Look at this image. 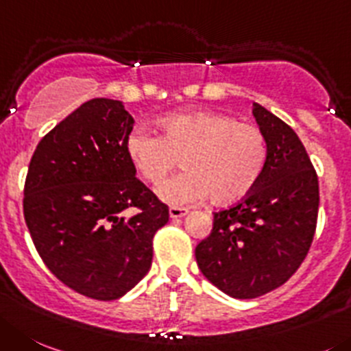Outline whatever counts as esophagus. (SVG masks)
<instances>
[{"label":"esophagus","instance_id":"obj_1","mask_svg":"<svg viewBox=\"0 0 351 351\" xmlns=\"http://www.w3.org/2000/svg\"><path fill=\"white\" fill-rule=\"evenodd\" d=\"M189 213V209L186 208H178V206H173V208H169V216H171L173 220H178V218H183V216Z\"/></svg>","mask_w":351,"mask_h":351}]
</instances>
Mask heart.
Segmentation results:
<instances>
[{"instance_id": "b5f03b06", "label": "heart", "mask_w": 351, "mask_h": 351, "mask_svg": "<svg viewBox=\"0 0 351 351\" xmlns=\"http://www.w3.org/2000/svg\"><path fill=\"white\" fill-rule=\"evenodd\" d=\"M159 136L147 130L128 135L126 156L140 178L157 185L180 160L184 171L157 189L171 206L209 197L215 206L241 201L263 176L268 143L260 128L215 110H186L157 119Z\"/></svg>"}]
</instances>
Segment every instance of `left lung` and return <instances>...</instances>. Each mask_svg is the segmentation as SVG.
I'll return each instance as SVG.
<instances>
[{
	"label": "left lung",
	"instance_id": "obj_1",
	"mask_svg": "<svg viewBox=\"0 0 351 351\" xmlns=\"http://www.w3.org/2000/svg\"><path fill=\"white\" fill-rule=\"evenodd\" d=\"M268 143L263 176L241 202L215 213L195 247L206 279L237 300H253L289 280L308 254L319 215V178L294 130L253 104Z\"/></svg>",
	"mask_w": 351,
	"mask_h": 351
}]
</instances>
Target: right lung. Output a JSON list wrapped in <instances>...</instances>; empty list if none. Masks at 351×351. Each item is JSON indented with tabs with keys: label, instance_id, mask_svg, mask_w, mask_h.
<instances>
[{
	"label": "right lung",
	"instance_id": "obj_1",
	"mask_svg": "<svg viewBox=\"0 0 351 351\" xmlns=\"http://www.w3.org/2000/svg\"><path fill=\"white\" fill-rule=\"evenodd\" d=\"M133 117L123 101H84L43 136L29 162L24 218L51 274L83 296L117 300L152 265L169 209L126 156ZM137 215L124 217L126 208Z\"/></svg>",
	"mask_w": 351,
	"mask_h": 351
}]
</instances>
